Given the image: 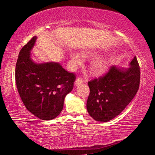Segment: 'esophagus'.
<instances>
[{
    "instance_id": "34e87169",
    "label": "esophagus",
    "mask_w": 155,
    "mask_h": 155,
    "mask_svg": "<svg viewBox=\"0 0 155 155\" xmlns=\"http://www.w3.org/2000/svg\"><path fill=\"white\" fill-rule=\"evenodd\" d=\"M83 83V80L82 79V78H77V80L75 81V85H78Z\"/></svg>"
}]
</instances>
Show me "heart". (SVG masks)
Returning <instances> with one entry per match:
<instances>
[{"label":"heart","mask_w":155,"mask_h":155,"mask_svg":"<svg viewBox=\"0 0 155 155\" xmlns=\"http://www.w3.org/2000/svg\"><path fill=\"white\" fill-rule=\"evenodd\" d=\"M71 60L74 64H78L80 63V57L77 54H71ZM109 61L108 59L103 57H98L92 61L91 64V70L93 73L96 74H102L106 71L109 67Z\"/></svg>","instance_id":"heart-1"}]
</instances>
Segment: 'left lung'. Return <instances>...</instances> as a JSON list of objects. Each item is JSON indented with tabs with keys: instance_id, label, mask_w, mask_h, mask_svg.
<instances>
[{
	"instance_id": "obj_1",
	"label": "left lung",
	"mask_w": 155,
	"mask_h": 155,
	"mask_svg": "<svg viewBox=\"0 0 155 155\" xmlns=\"http://www.w3.org/2000/svg\"><path fill=\"white\" fill-rule=\"evenodd\" d=\"M140 82V69L136 57L127 69L113 65L103 77L88 82L90 90L87 101L89 114L101 122L114 119L134 98Z\"/></svg>"
}]
</instances>
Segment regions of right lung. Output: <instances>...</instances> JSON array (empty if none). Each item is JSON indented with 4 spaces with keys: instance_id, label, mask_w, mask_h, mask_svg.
<instances>
[{
    "instance_id": "obj_1",
    "label": "right lung",
    "mask_w": 155,
    "mask_h": 155,
    "mask_svg": "<svg viewBox=\"0 0 155 155\" xmlns=\"http://www.w3.org/2000/svg\"><path fill=\"white\" fill-rule=\"evenodd\" d=\"M37 37L20 50L15 77L18 93L26 108L38 118L51 120L59 115L65 97L72 90L74 73L55 62L37 64L31 57Z\"/></svg>"
}]
</instances>
